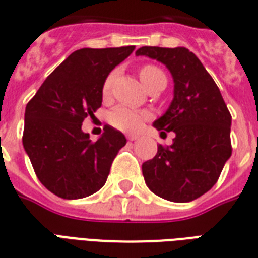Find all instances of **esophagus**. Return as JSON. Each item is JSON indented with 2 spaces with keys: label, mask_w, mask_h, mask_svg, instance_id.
<instances>
[{
  "label": "esophagus",
  "mask_w": 258,
  "mask_h": 258,
  "mask_svg": "<svg viewBox=\"0 0 258 258\" xmlns=\"http://www.w3.org/2000/svg\"><path fill=\"white\" fill-rule=\"evenodd\" d=\"M138 138H139L138 135H127V139H128V141H131V142L137 141Z\"/></svg>",
  "instance_id": "34e87169"
}]
</instances>
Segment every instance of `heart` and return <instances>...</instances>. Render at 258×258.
<instances>
[{
    "mask_svg": "<svg viewBox=\"0 0 258 258\" xmlns=\"http://www.w3.org/2000/svg\"><path fill=\"white\" fill-rule=\"evenodd\" d=\"M115 76H116V74L111 72L105 78L104 84H103V95L104 96L108 95L109 91H111ZM139 78H141L142 83L147 88L153 82L161 78L166 79V76L161 68L147 64V66H143L139 70ZM149 117L150 113L147 111L131 108V107H125V105H117L108 113V121L111 123V125L115 127V128L120 130V131H125V133H133V131L139 130L141 125L143 124V121L147 120Z\"/></svg>",
    "mask_w": 258,
    "mask_h": 258,
    "instance_id": "heart-1",
    "label": "heart"
}]
</instances>
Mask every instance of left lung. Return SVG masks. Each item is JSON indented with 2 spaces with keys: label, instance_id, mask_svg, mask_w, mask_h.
<instances>
[{
  "label": "left lung",
  "instance_id": "8db88e82",
  "mask_svg": "<svg viewBox=\"0 0 258 258\" xmlns=\"http://www.w3.org/2000/svg\"><path fill=\"white\" fill-rule=\"evenodd\" d=\"M137 56L163 62L174 79V99L154 127L175 138L142 165L146 184L171 202L197 200L216 184L232 155V115L216 82L188 49L142 46Z\"/></svg>",
  "mask_w": 258,
  "mask_h": 258
}]
</instances>
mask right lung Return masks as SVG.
<instances>
[{
  "label": "right lung",
  "instance_id": "right-lung-1",
  "mask_svg": "<svg viewBox=\"0 0 258 258\" xmlns=\"http://www.w3.org/2000/svg\"><path fill=\"white\" fill-rule=\"evenodd\" d=\"M134 49L128 45L75 50L26 104L22 145L40 182L60 198L78 200L100 190L127 143L111 125L92 142L82 124L100 108L105 78Z\"/></svg>",
  "mask_w": 258,
  "mask_h": 258
}]
</instances>
